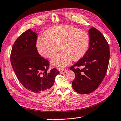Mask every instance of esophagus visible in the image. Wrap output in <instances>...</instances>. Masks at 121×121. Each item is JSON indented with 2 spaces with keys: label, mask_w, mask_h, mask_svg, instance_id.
Masks as SVG:
<instances>
[{
  "label": "esophagus",
  "mask_w": 121,
  "mask_h": 121,
  "mask_svg": "<svg viewBox=\"0 0 121 121\" xmlns=\"http://www.w3.org/2000/svg\"><path fill=\"white\" fill-rule=\"evenodd\" d=\"M67 72V69H63V70H61V71H60V73L61 74H64L65 73Z\"/></svg>",
  "instance_id": "obj_1"
}]
</instances>
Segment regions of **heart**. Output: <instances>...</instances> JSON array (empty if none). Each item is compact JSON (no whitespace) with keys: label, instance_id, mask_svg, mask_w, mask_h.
Instances as JSON below:
<instances>
[{"label":"heart","instance_id":"1","mask_svg":"<svg viewBox=\"0 0 121 121\" xmlns=\"http://www.w3.org/2000/svg\"><path fill=\"white\" fill-rule=\"evenodd\" d=\"M45 37L39 36L36 48L42 57L52 58L59 47L60 54L52 59V66L61 69L71 63L83 57L90 44L88 33L69 25L50 27L45 32Z\"/></svg>","mask_w":121,"mask_h":121}]
</instances>
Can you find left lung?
Returning <instances> with one entry per match:
<instances>
[{"label": "left lung", "mask_w": 121, "mask_h": 121, "mask_svg": "<svg viewBox=\"0 0 121 121\" xmlns=\"http://www.w3.org/2000/svg\"><path fill=\"white\" fill-rule=\"evenodd\" d=\"M88 32L90 46L88 51L70 67L75 74L73 88L81 94L91 93L99 87L106 75L110 57L109 45L102 33L94 27Z\"/></svg>", "instance_id": "left-lung-1"}]
</instances>
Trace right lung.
I'll return each mask as SVG.
<instances>
[{"instance_id": "right-lung-1", "label": "right lung", "mask_w": 121, "mask_h": 121, "mask_svg": "<svg viewBox=\"0 0 121 121\" xmlns=\"http://www.w3.org/2000/svg\"><path fill=\"white\" fill-rule=\"evenodd\" d=\"M38 35L27 30L17 39L11 54L13 69L22 85L36 95L48 93L59 72L56 68L48 71L49 61L39 54L36 48Z\"/></svg>"}]
</instances>
